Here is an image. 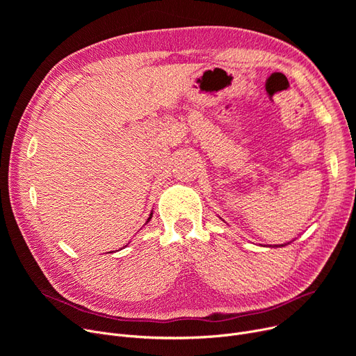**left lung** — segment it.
<instances>
[{"mask_svg": "<svg viewBox=\"0 0 356 356\" xmlns=\"http://www.w3.org/2000/svg\"><path fill=\"white\" fill-rule=\"evenodd\" d=\"M289 244H291V241L290 242H284V244H280V245H273V247H286V245H289ZM271 247V245H270Z\"/></svg>", "mask_w": 356, "mask_h": 356, "instance_id": "obj_1", "label": "left lung"}]
</instances>
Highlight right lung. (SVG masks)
I'll use <instances>...</instances> for the list:
<instances>
[{"label":"right lung","mask_w":356,"mask_h":356,"mask_svg":"<svg viewBox=\"0 0 356 356\" xmlns=\"http://www.w3.org/2000/svg\"><path fill=\"white\" fill-rule=\"evenodd\" d=\"M153 218V211H152V213H149V216H148V219H147V222L145 223H148L149 222V219H152ZM127 247V245H125Z\"/></svg>","instance_id":"1"}]
</instances>
